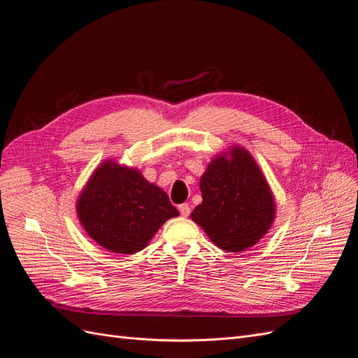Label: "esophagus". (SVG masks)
Listing matches in <instances>:
<instances>
[{"mask_svg": "<svg viewBox=\"0 0 358 358\" xmlns=\"http://www.w3.org/2000/svg\"><path fill=\"white\" fill-rule=\"evenodd\" d=\"M179 212H180V215L182 216H188L189 213H191V208H189V204L188 203H183V204H179Z\"/></svg>", "mask_w": 358, "mask_h": 358, "instance_id": "esophagus-1", "label": "esophagus"}]
</instances>
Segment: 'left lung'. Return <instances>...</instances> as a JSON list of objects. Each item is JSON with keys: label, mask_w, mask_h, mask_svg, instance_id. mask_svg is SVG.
<instances>
[{"label": "left lung", "mask_w": 358, "mask_h": 358, "mask_svg": "<svg viewBox=\"0 0 358 358\" xmlns=\"http://www.w3.org/2000/svg\"><path fill=\"white\" fill-rule=\"evenodd\" d=\"M200 189L203 201L191 220L227 252L254 246L273 224V194L252 155L241 146L212 159Z\"/></svg>", "instance_id": "left-lung-1"}]
</instances>
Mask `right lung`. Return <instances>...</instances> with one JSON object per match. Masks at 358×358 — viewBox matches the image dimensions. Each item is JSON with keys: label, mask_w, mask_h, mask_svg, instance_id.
Here are the masks:
<instances>
[{"label": "right lung", "mask_w": 358, "mask_h": 358, "mask_svg": "<svg viewBox=\"0 0 358 358\" xmlns=\"http://www.w3.org/2000/svg\"><path fill=\"white\" fill-rule=\"evenodd\" d=\"M76 209L91 239L124 255L142 251L162 224L179 215L159 187L137 169L119 166L113 159L95 169Z\"/></svg>", "instance_id": "obj_1"}]
</instances>
